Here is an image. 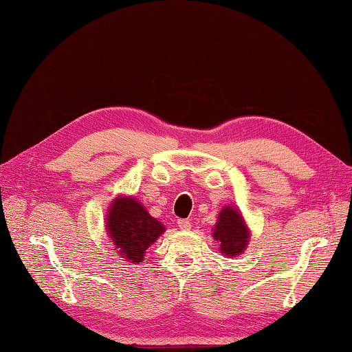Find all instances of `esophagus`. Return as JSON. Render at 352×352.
<instances>
[{"label": "esophagus", "instance_id": "obj_1", "mask_svg": "<svg viewBox=\"0 0 352 352\" xmlns=\"http://www.w3.org/2000/svg\"><path fill=\"white\" fill-rule=\"evenodd\" d=\"M178 227L182 230H190L192 222L189 219H178Z\"/></svg>", "mask_w": 352, "mask_h": 352}]
</instances>
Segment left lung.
<instances>
[{
  "label": "left lung",
  "mask_w": 352,
  "mask_h": 352,
  "mask_svg": "<svg viewBox=\"0 0 352 352\" xmlns=\"http://www.w3.org/2000/svg\"><path fill=\"white\" fill-rule=\"evenodd\" d=\"M213 237L221 242V252L226 256H239L248 245L250 233L241 213L226 207L218 216Z\"/></svg>",
  "instance_id": "1"
}]
</instances>
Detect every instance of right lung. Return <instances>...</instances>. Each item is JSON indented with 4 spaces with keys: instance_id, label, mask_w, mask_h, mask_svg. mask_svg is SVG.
Listing matches in <instances>:
<instances>
[{
    "instance_id": "1",
    "label": "right lung",
    "mask_w": 352,
    "mask_h": 352,
    "mask_svg": "<svg viewBox=\"0 0 352 352\" xmlns=\"http://www.w3.org/2000/svg\"><path fill=\"white\" fill-rule=\"evenodd\" d=\"M107 228L119 254L133 263L144 260L149 245L164 231L134 198H116L109 212Z\"/></svg>"
}]
</instances>
